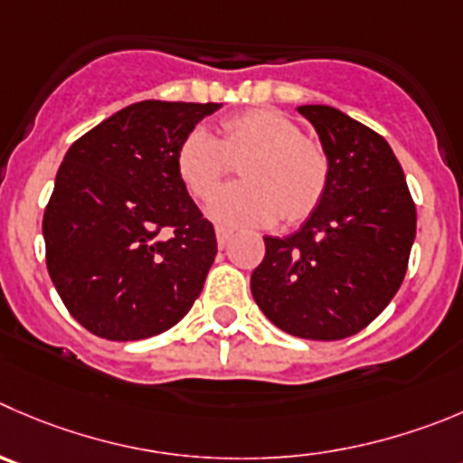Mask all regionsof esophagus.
<instances>
[{
  "mask_svg": "<svg viewBox=\"0 0 463 463\" xmlns=\"http://www.w3.org/2000/svg\"><path fill=\"white\" fill-rule=\"evenodd\" d=\"M232 239V229H224V227H215V241H218V248H224Z\"/></svg>",
  "mask_w": 463,
  "mask_h": 463,
  "instance_id": "esophagus-1",
  "label": "esophagus"
}]
</instances>
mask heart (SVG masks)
<instances>
[{
  "label": "heart",
  "instance_id": "heart-1",
  "mask_svg": "<svg viewBox=\"0 0 463 463\" xmlns=\"http://www.w3.org/2000/svg\"><path fill=\"white\" fill-rule=\"evenodd\" d=\"M245 156V184L222 188L206 202L211 220L227 227H266L281 215L300 222L314 213L327 188V156L288 116L272 109L227 118L220 138L193 127L177 145L175 170L191 195L209 197L227 173L229 158Z\"/></svg>",
  "mask_w": 463,
  "mask_h": 463
}]
</instances>
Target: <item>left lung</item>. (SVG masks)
Listing matches in <instances>:
<instances>
[{
    "mask_svg": "<svg viewBox=\"0 0 463 463\" xmlns=\"http://www.w3.org/2000/svg\"><path fill=\"white\" fill-rule=\"evenodd\" d=\"M327 156L329 179L298 232L266 236L250 288L275 327L341 341L386 309L407 272L416 206L391 145L325 104L298 107Z\"/></svg>",
    "mask_w": 463,
    "mask_h": 463,
    "instance_id": "8db88e82",
    "label": "left lung"
}]
</instances>
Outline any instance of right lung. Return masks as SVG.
Segmentation results:
<instances>
[{
    "mask_svg": "<svg viewBox=\"0 0 463 463\" xmlns=\"http://www.w3.org/2000/svg\"><path fill=\"white\" fill-rule=\"evenodd\" d=\"M220 107L136 102L65 154L43 218L47 270L74 320L95 336H156L200 298L218 243L179 182L175 152Z\"/></svg>",
    "mask_w": 463,
    "mask_h": 463,
    "instance_id": "add662e5",
    "label": "right lung"
}]
</instances>
